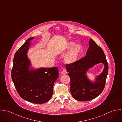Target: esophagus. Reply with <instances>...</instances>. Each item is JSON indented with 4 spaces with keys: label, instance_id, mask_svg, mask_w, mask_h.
Returning <instances> with one entry per match:
<instances>
[{
    "label": "esophagus",
    "instance_id": "obj_1",
    "mask_svg": "<svg viewBox=\"0 0 122 122\" xmlns=\"http://www.w3.org/2000/svg\"><path fill=\"white\" fill-rule=\"evenodd\" d=\"M61 73H62V74H65L67 73V72H66V69L65 68H64V69H63V70L61 71Z\"/></svg>",
    "mask_w": 122,
    "mask_h": 122
}]
</instances>
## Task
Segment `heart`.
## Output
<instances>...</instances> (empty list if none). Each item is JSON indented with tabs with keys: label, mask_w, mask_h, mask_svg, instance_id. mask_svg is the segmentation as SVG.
<instances>
[{
	"label": "heart",
	"mask_w": 122,
	"mask_h": 122,
	"mask_svg": "<svg viewBox=\"0 0 122 122\" xmlns=\"http://www.w3.org/2000/svg\"><path fill=\"white\" fill-rule=\"evenodd\" d=\"M73 42L68 43L66 50H70L65 56V61L68 64H72L76 62L82 51V46L80 44H76Z\"/></svg>",
	"instance_id": "1"
}]
</instances>
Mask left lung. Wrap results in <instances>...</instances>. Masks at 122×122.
<instances>
[{
	"instance_id": "obj_1",
	"label": "left lung",
	"mask_w": 122,
	"mask_h": 122,
	"mask_svg": "<svg viewBox=\"0 0 122 122\" xmlns=\"http://www.w3.org/2000/svg\"><path fill=\"white\" fill-rule=\"evenodd\" d=\"M86 56L74 63L66 64V69L71 80L70 92L78 101L92 100L103 92L108 72V66L103 50L92 39ZM98 63L105 66L103 71L92 83L87 79L86 73L88 69Z\"/></svg>"
}]
</instances>
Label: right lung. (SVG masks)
Masks as SVG:
<instances>
[{"mask_svg": "<svg viewBox=\"0 0 122 122\" xmlns=\"http://www.w3.org/2000/svg\"><path fill=\"white\" fill-rule=\"evenodd\" d=\"M28 39L15 53L11 71L12 79L17 93L25 100L35 104L47 102L52 97L54 84L58 77L57 67L29 71L30 65L27 53Z\"/></svg>", "mask_w": 122, "mask_h": 122, "instance_id": "1", "label": "right lung"}]
</instances>
